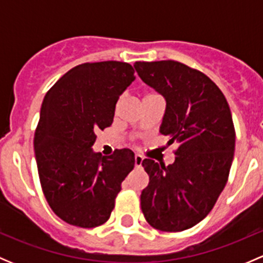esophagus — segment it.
I'll return each mask as SVG.
<instances>
[{"label":"esophagus","mask_w":263,"mask_h":263,"mask_svg":"<svg viewBox=\"0 0 263 263\" xmlns=\"http://www.w3.org/2000/svg\"><path fill=\"white\" fill-rule=\"evenodd\" d=\"M142 161H144L142 156H140V155L135 156V166H136V168H141Z\"/></svg>","instance_id":"obj_1"}]
</instances>
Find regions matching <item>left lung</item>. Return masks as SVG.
Returning a JSON list of instances; mask_svg holds the SVG:
<instances>
[{
	"label": "left lung",
	"mask_w": 263,
	"mask_h": 263,
	"mask_svg": "<svg viewBox=\"0 0 263 263\" xmlns=\"http://www.w3.org/2000/svg\"><path fill=\"white\" fill-rule=\"evenodd\" d=\"M140 79L165 99L160 134L177 144L176 160L142 161L148 184L141 210L161 232H182L205 219L227 184L235 148L229 104L205 73L176 61L136 62Z\"/></svg>",
	"instance_id": "left-lung-1"
}]
</instances>
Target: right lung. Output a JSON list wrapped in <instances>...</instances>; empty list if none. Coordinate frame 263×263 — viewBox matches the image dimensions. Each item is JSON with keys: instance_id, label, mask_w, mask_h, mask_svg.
<instances>
[{"instance_id": "1", "label": "right lung", "mask_w": 263, "mask_h": 263, "mask_svg": "<svg viewBox=\"0 0 263 263\" xmlns=\"http://www.w3.org/2000/svg\"><path fill=\"white\" fill-rule=\"evenodd\" d=\"M129 63H82L46 94L34 136L42 190L53 213L80 228L109 219L121 183L135 166L129 148L102 156L92 150L98 129L109 127L122 92L135 80Z\"/></svg>"}]
</instances>
